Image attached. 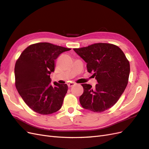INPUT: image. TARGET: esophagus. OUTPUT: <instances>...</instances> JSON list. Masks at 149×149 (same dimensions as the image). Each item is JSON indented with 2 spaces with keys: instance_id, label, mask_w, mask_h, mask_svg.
Listing matches in <instances>:
<instances>
[{
  "instance_id": "34e87169",
  "label": "esophagus",
  "mask_w": 149,
  "mask_h": 149,
  "mask_svg": "<svg viewBox=\"0 0 149 149\" xmlns=\"http://www.w3.org/2000/svg\"><path fill=\"white\" fill-rule=\"evenodd\" d=\"M75 85V83L73 82H68L67 83V86L68 87H71L72 86H74Z\"/></svg>"
}]
</instances>
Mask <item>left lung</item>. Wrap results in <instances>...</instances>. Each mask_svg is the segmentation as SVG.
<instances>
[{
	"label": "left lung",
	"instance_id": "1",
	"mask_svg": "<svg viewBox=\"0 0 149 149\" xmlns=\"http://www.w3.org/2000/svg\"><path fill=\"white\" fill-rule=\"evenodd\" d=\"M74 50L87 63V72H93L97 84L94 87L82 84L79 97L82 107L101 113L116 104L128 84L130 67L123 52L116 45L98 43Z\"/></svg>",
	"mask_w": 149,
	"mask_h": 149
}]
</instances>
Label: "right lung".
I'll return each mask as SVG.
<instances>
[{"instance_id": "add662e5", "label": "right lung", "mask_w": 149, "mask_h": 149, "mask_svg": "<svg viewBox=\"0 0 149 149\" xmlns=\"http://www.w3.org/2000/svg\"><path fill=\"white\" fill-rule=\"evenodd\" d=\"M49 43L29 45L22 52L14 68L15 85L25 103L41 114L55 113L61 108L67 93L66 84H50L55 60L70 50Z\"/></svg>"}]
</instances>
